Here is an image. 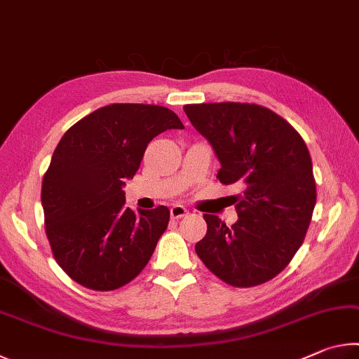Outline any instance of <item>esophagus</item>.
I'll list each match as a JSON object with an SVG mask.
<instances>
[{
    "label": "esophagus",
    "mask_w": 359,
    "mask_h": 359,
    "mask_svg": "<svg viewBox=\"0 0 359 359\" xmlns=\"http://www.w3.org/2000/svg\"><path fill=\"white\" fill-rule=\"evenodd\" d=\"M188 214V210L184 208V205H172L171 208V217L175 218V220H179V218L185 217Z\"/></svg>",
    "instance_id": "1"
}]
</instances>
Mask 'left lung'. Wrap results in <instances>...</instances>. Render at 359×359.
<instances>
[{
	"label": "left lung",
	"mask_w": 359,
	"mask_h": 359,
	"mask_svg": "<svg viewBox=\"0 0 359 359\" xmlns=\"http://www.w3.org/2000/svg\"><path fill=\"white\" fill-rule=\"evenodd\" d=\"M220 160L217 177L239 184L238 222L204 214L208 233L194 245L205 267L231 287L269 282L302 245L317 203L311 154L293 126L250 102L184 106Z\"/></svg>",
	"instance_id": "left-lung-1"
}]
</instances>
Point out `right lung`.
I'll return each mask as SVG.
<instances>
[{"mask_svg": "<svg viewBox=\"0 0 359 359\" xmlns=\"http://www.w3.org/2000/svg\"><path fill=\"white\" fill-rule=\"evenodd\" d=\"M171 109L117 102L96 109L60 139L42 179L41 203L53 258L72 280L112 291L147 266L169 223L158 205L139 214L121 187L141 166L155 136L182 130Z\"/></svg>", "mask_w": 359, "mask_h": 359, "instance_id": "1", "label": "right lung"}]
</instances>
